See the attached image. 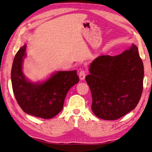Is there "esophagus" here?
<instances>
[{
    "label": "esophagus",
    "mask_w": 152,
    "mask_h": 152,
    "mask_svg": "<svg viewBox=\"0 0 152 152\" xmlns=\"http://www.w3.org/2000/svg\"><path fill=\"white\" fill-rule=\"evenodd\" d=\"M86 71L85 70H81L80 72H79V78L80 80H84L85 79V77H86Z\"/></svg>",
    "instance_id": "obj_1"
}]
</instances>
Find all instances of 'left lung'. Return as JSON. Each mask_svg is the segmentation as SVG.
Returning a JSON list of instances; mask_svg holds the SVG:
<instances>
[{"label": "left lung", "mask_w": 152, "mask_h": 152, "mask_svg": "<svg viewBox=\"0 0 152 152\" xmlns=\"http://www.w3.org/2000/svg\"><path fill=\"white\" fill-rule=\"evenodd\" d=\"M86 77L96 116L117 120L134 110L142 92L143 63L134 44L115 56L102 55L89 66Z\"/></svg>", "instance_id": "8db88e82"}]
</instances>
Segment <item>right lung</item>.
Instances as JSON below:
<instances>
[{"label": "right lung", "mask_w": 152, "mask_h": 152, "mask_svg": "<svg viewBox=\"0 0 152 152\" xmlns=\"http://www.w3.org/2000/svg\"><path fill=\"white\" fill-rule=\"evenodd\" d=\"M26 45L20 48L14 58L11 82L18 104L31 115L51 118L60 112L66 94L79 81L77 71H58L43 82H31L23 72Z\"/></svg>", "instance_id": "1"}]
</instances>
